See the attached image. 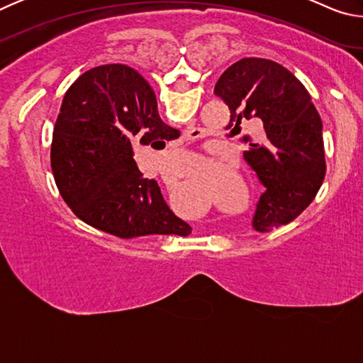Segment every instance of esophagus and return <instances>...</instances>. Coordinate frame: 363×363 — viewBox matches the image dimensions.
<instances>
[{
  "label": "esophagus",
  "instance_id": "esophagus-1",
  "mask_svg": "<svg viewBox=\"0 0 363 363\" xmlns=\"http://www.w3.org/2000/svg\"><path fill=\"white\" fill-rule=\"evenodd\" d=\"M184 136H186L187 140H196V139L200 138V134H199V131L192 130V131H186V134H184Z\"/></svg>",
  "mask_w": 363,
  "mask_h": 363
}]
</instances>
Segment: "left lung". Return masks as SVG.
Here are the masks:
<instances>
[{
    "mask_svg": "<svg viewBox=\"0 0 363 363\" xmlns=\"http://www.w3.org/2000/svg\"><path fill=\"white\" fill-rule=\"evenodd\" d=\"M214 94L230 110V134L262 120L259 139L242 138L245 162L264 186L253 227L269 232L291 223L315 199L327 169L322 120L304 84L274 60L245 57L219 77Z\"/></svg>",
    "mask_w": 363,
    "mask_h": 363,
    "instance_id": "1",
    "label": "left lung"
}]
</instances>
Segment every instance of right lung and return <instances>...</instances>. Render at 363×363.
Segmentation results:
<instances>
[{"instance_id": "right-lung-1", "label": "right lung", "mask_w": 363, "mask_h": 363, "mask_svg": "<svg viewBox=\"0 0 363 363\" xmlns=\"http://www.w3.org/2000/svg\"><path fill=\"white\" fill-rule=\"evenodd\" d=\"M179 131L160 118L149 83L128 65L84 72L67 91L52 134L51 168L70 210L120 238L189 235L157 181L144 179L133 147L163 149Z\"/></svg>"}]
</instances>
